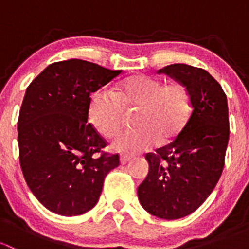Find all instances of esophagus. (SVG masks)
<instances>
[{"label": "esophagus", "mask_w": 249, "mask_h": 249, "mask_svg": "<svg viewBox=\"0 0 249 249\" xmlns=\"http://www.w3.org/2000/svg\"><path fill=\"white\" fill-rule=\"evenodd\" d=\"M131 160H132L131 155H122V157H120V162H122L123 165L127 164V162L131 161Z\"/></svg>", "instance_id": "obj_1"}]
</instances>
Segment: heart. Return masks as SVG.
I'll return each instance as SVG.
<instances>
[{
    "label": "heart",
    "mask_w": 249,
    "mask_h": 249,
    "mask_svg": "<svg viewBox=\"0 0 249 249\" xmlns=\"http://www.w3.org/2000/svg\"><path fill=\"white\" fill-rule=\"evenodd\" d=\"M125 108L137 109V127L118 134L112 140L117 152L136 154L166 141L183 127L192 112L188 90L179 83L165 84L155 77L140 74L125 80L117 90L102 88L92 94L89 119L104 136L119 131L125 120Z\"/></svg>",
    "instance_id": "obj_1"
}]
</instances>
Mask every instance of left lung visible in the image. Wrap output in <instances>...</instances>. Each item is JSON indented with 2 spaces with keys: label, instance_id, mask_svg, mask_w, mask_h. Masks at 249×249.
<instances>
[{
  "label": "left lung",
  "instance_id": "obj_1",
  "mask_svg": "<svg viewBox=\"0 0 249 249\" xmlns=\"http://www.w3.org/2000/svg\"><path fill=\"white\" fill-rule=\"evenodd\" d=\"M158 72L188 90L192 113L172 142L145 154L149 172L137 194L147 212L171 220L196 211L219 180L229 141V112L222 87L203 69L173 64Z\"/></svg>",
  "mask_w": 249,
  "mask_h": 249
}]
</instances>
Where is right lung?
Masks as SVG:
<instances>
[{
    "label": "right lung",
    "instance_id": "obj_1",
    "mask_svg": "<svg viewBox=\"0 0 249 249\" xmlns=\"http://www.w3.org/2000/svg\"><path fill=\"white\" fill-rule=\"evenodd\" d=\"M120 73L71 59L49 65L27 87L18 119L20 166L52 212L71 217L91 210L107 173L119 166V154L105 152L107 141L87 122L90 95Z\"/></svg>",
    "mask_w": 249,
    "mask_h": 249
}]
</instances>
